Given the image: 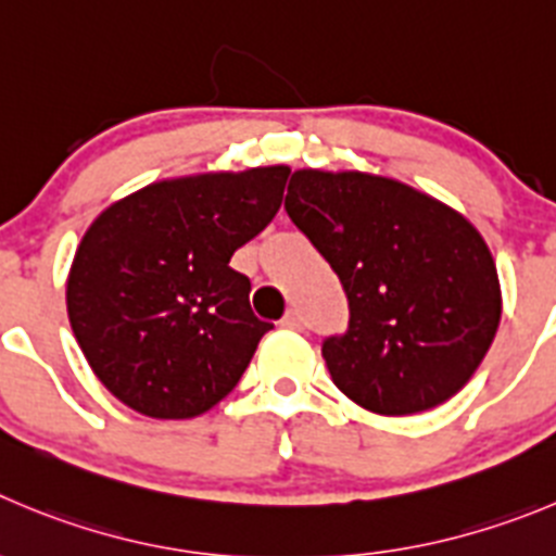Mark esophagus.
<instances>
[{
	"label": "esophagus",
	"instance_id": "34e87169",
	"mask_svg": "<svg viewBox=\"0 0 556 556\" xmlns=\"http://www.w3.org/2000/svg\"><path fill=\"white\" fill-rule=\"evenodd\" d=\"M282 326L285 329H302L304 320H302V315H299V309H288L282 318Z\"/></svg>",
	"mask_w": 556,
	"mask_h": 556
}]
</instances>
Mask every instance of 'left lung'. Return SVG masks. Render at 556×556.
Masks as SVG:
<instances>
[{
	"instance_id": "1",
	"label": "left lung",
	"mask_w": 556,
	"mask_h": 556,
	"mask_svg": "<svg viewBox=\"0 0 556 556\" xmlns=\"http://www.w3.org/2000/svg\"><path fill=\"white\" fill-rule=\"evenodd\" d=\"M285 211L349 295V331L324 340L342 395L406 417L460 392L502 318L480 230L414 186L356 169H295Z\"/></svg>"
}]
</instances>
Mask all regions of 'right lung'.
Returning <instances> with one entry per match:
<instances>
[{
  "instance_id": "right-lung-1",
  "label": "right lung",
  "mask_w": 556,
  "mask_h": 556,
  "mask_svg": "<svg viewBox=\"0 0 556 556\" xmlns=\"http://www.w3.org/2000/svg\"><path fill=\"white\" fill-rule=\"evenodd\" d=\"M288 167L186 175L112 202L67 274V320L98 381L153 419H191L241 381L271 324L230 268L282 205Z\"/></svg>"
}]
</instances>
